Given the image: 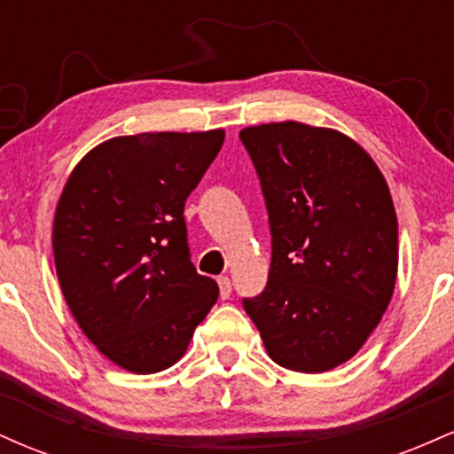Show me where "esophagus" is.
Segmentation results:
<instances>
[{"label": "esophagus", "instance_id": "obj_1", "mask_svg": "<svg viewBox=\"0 0 454 454\" xmlns=\"http://www.w3.org/2000/svg\"><path fill=\"white\" fill-rule=\"evenodd\" d=\"M217 284H220V296H222V299H228V296L232 294V284H231V279H228V278H220V279H217Z\"/></svg>", "mask_w": 454, "mask_h": 454}]
</instances>
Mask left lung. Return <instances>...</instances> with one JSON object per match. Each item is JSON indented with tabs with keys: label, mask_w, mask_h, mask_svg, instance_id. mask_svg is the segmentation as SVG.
Listing matches in <instances>:
<instances>
[{
	"label": "left lung",
	"mask_w": 454,
	"mask_h": 454,
	"mask_svg": "<svg viewBox=\"0 0 454 454\" xmlns=\"http://www.w3.org/2000/svg\"><path fill=\"white\" fill-rule=\"evenodd\" d=\"M270 228L267 288L243 299L275 363L320 373L358 352L390 303L397 215L373 160L335 129L245 128Z\"/></svg>",
	"instance_id": "left-lung-1"
}]
</instances>
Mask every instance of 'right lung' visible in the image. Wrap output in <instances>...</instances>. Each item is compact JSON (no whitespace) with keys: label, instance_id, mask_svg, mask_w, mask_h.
<instances>
[{"label":"right lung","instance_id":"1","mask_svg":"<svg viewBox=\"0 0 454 454\" xmlns=\"http://www.w3.org/2000/svg\"><path fill=\"white\" fill-rule=\"evenodd\" d=\"M222 145L223 129L106 140L78 161L59 198L61 293L91 343L128 372L179 361L220 294L192 264L184 209Z\"/></svg>","mask_w":454,"mask_h":454}]
</instances>
